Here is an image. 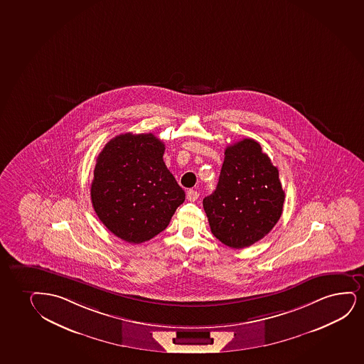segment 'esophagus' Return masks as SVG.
Masks as SVG:
<instances>
[{
	"label": "esophagus",
	"mask_w": 364,
	"mask_h": 364,
	"mask_svg": "<svg viewBox=\"0 0 364 364\" xmlns=\"http://www.w3.org/2000/svg\"><path fill=\"white\" fill-rule=\"evenodd\" d=\"M198 198V191H195V190H188V193H186V198H188V201H196Z\"/></svg>",
	"instance_id": "esophagus-1"
}]
</instances>
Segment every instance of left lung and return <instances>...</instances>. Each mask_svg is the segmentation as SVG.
Segmentation results:
<instances>
[{
	"label": "left lung",
	"mask_w": 364,
	"mask_h": 364,
	"mask_svg": "<svg viewBox=\"0 0 364 364\" xmlns=\"http://www.w3.org/2000/svg\"><path fill=\"white\" fill-rule=\"evenodd\" d=\"M284 191L279 169L255 139L230 144L215 193L203 198L211 232L233 249L264 238L282 215Z\"/></svg>",
	"instance_id": "8db88e82"
}]
</instances>
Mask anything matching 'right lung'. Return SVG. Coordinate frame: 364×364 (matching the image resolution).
Here are the masks:
<instances>
[{"label":"right lung","mask_w":364,"mask_h":364,"mask_svg":"<svg viewBox=\"0 0 364 364\" xmlns=\"http://www.w3.org/2000/svg\"><path fill=\"white\" fill-rule=\"evenodd\" d=\"M164 149L153 134L126 132L99 153L90 198L99 220L117 238L131 244L154 238L185 201L163 161Z\"/></svg>","instance_id":"right-lung-1"}]
</instances>
